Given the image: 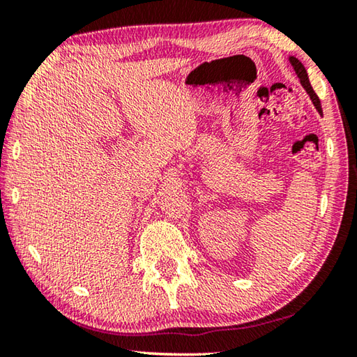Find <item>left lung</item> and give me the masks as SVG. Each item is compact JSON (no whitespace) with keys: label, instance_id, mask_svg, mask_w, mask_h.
<instances>
[{"label":"left lung","instance_id":"8db88e82","mask_svg":"<svg viewBox=\"0 0 357 357\" xmlns=\"http://www.w3.org/2000/svg\"><path fill=\"white\" fill-rule=\"evenodd\" d=\"M288 59H289V64L293 66V69H294V72H296V75H298L301 84H302V86H304V89L307 91V94L310 96V99H312V102H313V105H315L317 112H318L319 114H323V110H321V102H319L317 93L313 91V88H312V84H310L309 75H307V70H305V68H304V64H302V63L299 61V59L296 58V56H289Z\"/></svg>","mask_w":357,"mask_h":357}]
</instances>
